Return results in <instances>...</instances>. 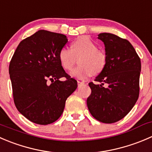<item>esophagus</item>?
Here are the masks:
<instances>
[{"label": "esophagus", "mask_w": 152, "mask_h": 152, "mask_svg": "<svg viewBox=\"0 0 152 152\" xmlns=\"http://www.w3.org/2000/svg\"><path fill=\"white\" fill-rule=\"evenodd\" d=\"M77 83H78V87H81L82 85L85 84V82H80V81H77Z\"/></svg>", "instance_id": "esophagus-1"}]
</instances>
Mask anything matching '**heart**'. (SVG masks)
I'll list each match as a JSON object with an SVG mask.
<instances>
[{"label":"heart","mask_w":152,"mask_h":152,"mask_svg":"<svg viewBox=\"0 0 152 152\" xmlns=\"http://www.w3.org/2000/svg\"><path fill=\"white\" fill-rule=\"evenodd\" d=\"M79 56V65L72 71L71 76L80 79L101 73L107 62L106 54L99 50L95 42L87 36L79 37L75 40L72 44L71 49L64 47L58 53L60 64L67 71L73 69L76 58Z\"/></svg>","instance_id":"obj_1"}]
</instances>
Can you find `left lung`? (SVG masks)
Segmentation results:
<instances>
[{"label":"left lung","instance_id":"1","mask_svg":"<svg viewBox=\"0 0 152 152\" xmlns=\"http://www.w3.org/2000/svg\"><path fill=\"white\" fill-rule=\"evenodd\" d=\"M98 39L104 45L107 62L94 80L101 85L89 83L91 94L87 105L96 120L113 123L124 118L137 101L140 58L126 39L107 32L99 34Z\"/></svg>","mask_w":152,"mask_h":152}]
</instances>
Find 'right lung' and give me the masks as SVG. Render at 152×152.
Wrapping results in <instances>:
<instances>
[{
  "instance_id": "1",
  "label": "right lung",
  "mask_w": 152,
  "mask_h": 152,
  "mask_svg": "<svg viewBox=\"0 0 152 152\" xmlns=\"http://www.w3.org/2000/svg\"><path fill=\"white\" fill-rule=\"evenodd\" d=\"M67 42L63 34L39 30L20 42L10 61L15 104L32 123L56 121L67 97L77 88L76 80L66 73L58 60L59 50ZM61 77L66 80L61 81Z\"/></svg>"
}]
</instances>
